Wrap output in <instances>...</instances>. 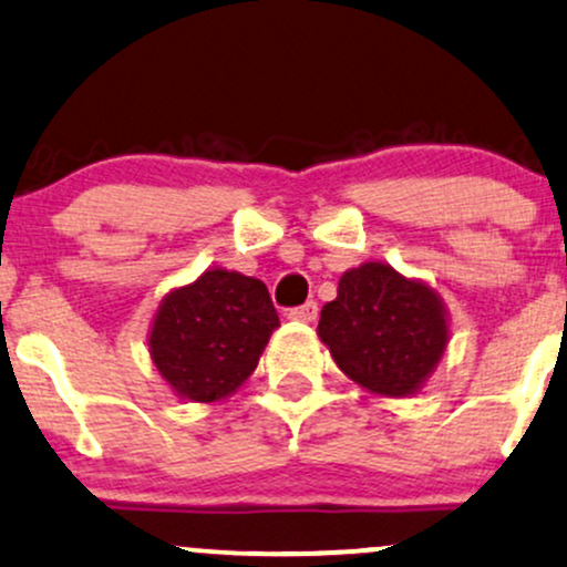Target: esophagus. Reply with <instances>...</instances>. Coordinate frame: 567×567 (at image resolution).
<instances>
[{
	"mask_svg": "<svg viewBox=\"0 0 567 567\" xmlns=\"http://www.w3.org/2000/svg\"><path fill=\"white\" fill-rule=\"evenodd\" d=\"M317 303L313 301H306L303 306H296V309L288 311L290 319H296V322H317Z\"/></svg>",
	"mask_w": 567,
	"mask_h": 567,
	"instance_id": "esophagus-1",
	"label": "esophagus"
}]
</instances>
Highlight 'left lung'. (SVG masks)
Here are the masks:
<instances>
[{
  "mask_svg": "<svg viewBox=\"0 0 567 567\" xmlns=\"http://www.w3.org/2000/svg\"><path fill=\"white\" fill-rule=\"evenodd\" d=\"M317 332L353 383L401 399L420 391L446 351V306L431 285L367 261L340 277Z\"/></svg>",
  "mask_w": 567,
  "mask_h": 567,
  "instance_id": "1",
  "label": "left lung"
}]
</instances>
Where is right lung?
I'll use <instances>...</instances> for the list:
<instances>
[{"label":"right lung","mask_w":567,"mask_h":567,"mask_svg":"<svg viewBox=\"0 0 567 567\" xmlns=\"http://www.w3.org/2000/svg\"><path fill=\"white\" fill-rule=\"evenodd\" d=\"M277 327L261 279L208 269L161 301L147 338L150 359L176 395L210 404L250 378Z\"/></svg>","instance_id":"right-lung-1"}]
</instances>
